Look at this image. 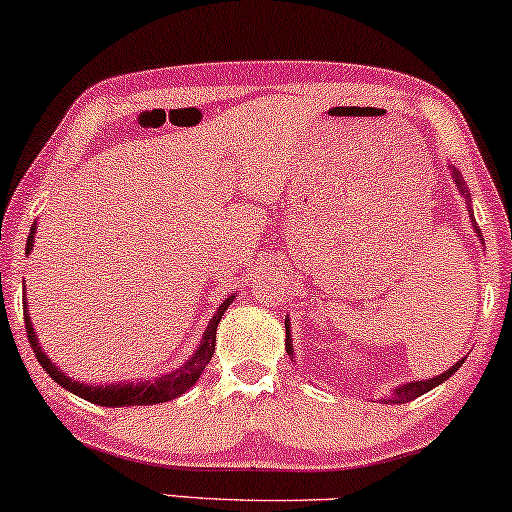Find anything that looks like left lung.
Listing matches in <instances>:
<instances>
[{
  "label": "left lung",
  "instance_id": "1",
  "mask_svg": "<svg viewBox=\"0 0 512 512\" xmlns=\"http://www.w3.org/2000/svg\"><path fill=\"white\" fill-rule=\"evenodd\" d=\"M454 181H456V185H459V190L463 192V197H466V204H468V211H470V195H468V190L463 188L461 174H459V171H456V169H454ZM470 218H473V211H470ZM473 228H475L477 235H480V228H477V223H475V221H473ZM284 329H287V353H289L291 360H294V345H291L289 320H284ZM461 364H463V360H459V362L454 364V367L447 369V371H444V374L435 376V378H426V381H411V383H404V386H400V388H395V390H393V395L388 397V402H390V404H407V402H411V400H416V397H421L423 393H428V390H433L435 386H440V383L447 381V378H449L451 374H456V371H459ZM388 402H386V404H388Z\"/></svg>",
  "mask_w": 512,
  "mask_h": 512
}]
</instances>
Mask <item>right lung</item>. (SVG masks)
Wrapping results in <instances>:
<instances>
[{"label":"right lung","instance_id":"add662e5","mask_svg":"<svg viewBox=\"0 0 512 512\" xmlns=\"http://www.w3.org/2000/svg\"><path fill=\"white\" fill-rule=\"evenodd\" d=\"M35 230H37V223H32V230L28 235V244H25V251L30 254V249L35 247ZM232 298H225L221 303V308L216 310V315L211 317L207 331H204L202 341H199V348L195 350V355L190 357V360H185V364H181L176 371H171L167 376H159L157 381H143V383H115V386H89V383H79L75 378L65 376L61 369L53 364L49 357L42 348H39V341H37V334L35 329H32V322L28 317V303L23 301V315H25V331H28V341H30V348L32 353L37 355L39 364H42V369L49 374L53 381L58 383V386L70 390V393H75L77 397H82V400H89L91 404H98V407H134V404H159V402H169V400H176V397H181L183 393H188V390L195 386L197 378L202 376L204 367H207L211 357H214V348H216V329H218V322H221V317L225 315V310H228V305L232 303Z\"/></svg>","mask_w":512,"mask_h":512}]
</instances>
